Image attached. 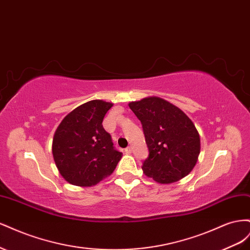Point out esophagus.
Returning <instances> with one entry per match:
<instances>
[{
  "label": "esophagus",
  "mask_w": 250,
  "mask_h": 250,
  "mask_svg": "<svg viewBox=\"0 0 250 250\" xmlns=\"http://www.w3.org/2000/svg\"><path fill=\"white\" fill-rule=\"evenodd\" d=\"M125 152H126V153H131V152H132V148H131V147H127V148L125 149Z\"/></svg>",
  "instance_id": "obj_1"
}]
</instances>
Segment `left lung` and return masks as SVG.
<instances>
[{
	"mask_svg": "<svg viewBox=\"0 0 250 250\" xmlns=\"http://www.w3.org/2000/svg\"><path fill=\"white\" fill-rule=\"evenodd\" d=\"M128 105L141 121L149 149L142 166L145 175L165 185L187 176L200 153V137L192 120L158 97H147Z\"/></svg>",
	"mask_w": 250,
	"mask_h": 250,
	"instance_id": "1",
	"label": "left lung"
}]
</instances>
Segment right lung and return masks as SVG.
Returning <instances> with one entry per match:
<instances>
[{"label": "right lung", "instance_id": "obj_1", "mask_svg": "<svg viewBox=\"0 0 250 250\" xmlns=\"http://www.w3.org/2000/svg\"><path fill=\"white\" fill-rule=\"evenodd\" d=\"M111 106L102 100L88 101L72 110L57 127L52 153L60 175L71 185H97L110 175L122 157L102 125Z\"/></svg>", "mask_w": 250, "mask_h": 250}]
</instances>
